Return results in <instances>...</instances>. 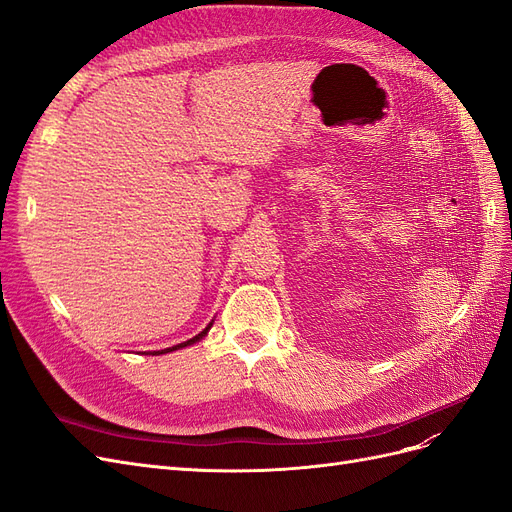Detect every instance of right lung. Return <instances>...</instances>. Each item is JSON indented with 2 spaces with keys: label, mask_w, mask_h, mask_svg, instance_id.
<instances>
[{
  "label": "right lung",
  "mask_w": 512,
  "mask_h": 512,
  "mask_svg": "<svg viewBox=\"0 0 512 512\" xmlns=\"http://www.w3.org/2000/svg\"><path fill=\"white\" fill-rule=\"evenodd\" d=\"M213 327V320L207 324V327L203 329V331H200L198 335H194L192 339H188V342H183V344H177V346H173V348H164V350H151V352H145V354H166V352H175V350H181V348H188V346H194V344H198L200 342V339H205L207 337V333H209V329Z\"/></svg>",
  "instance_id": "add662e5"
}]
</instances>
